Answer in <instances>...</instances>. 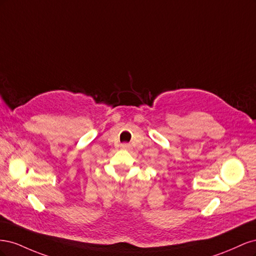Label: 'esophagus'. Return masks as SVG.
Instances as JSON below:
<instances>
[{"mask_svg":"<svg viewBox=\"0 0 256 256\" xmlns=\"http://www.w3.org/2000/svg\"><path fill=\"white\" fill-rule=\"evenodd\" d=\"M120 148L122 150H129L130 148V145L127 144V143H124V144L120 145Z\"/></svg>","mask_w":256,"mask_h":256,"instance_id":"34e87169","label":"esophagus"}]
</instances>
